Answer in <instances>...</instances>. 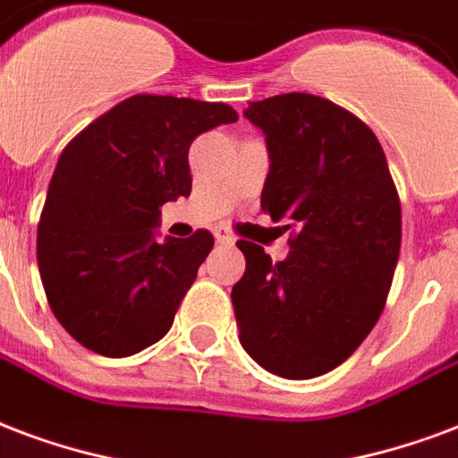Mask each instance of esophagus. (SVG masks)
<instances>
[{
	"instance_id": "esophagus-1",
	"label": "esophagus",
	"mask_w": 458,
	"mask_h": 458,
	"mask_svg": "<svg viewBox=\"0 0 458 458\" xmlns=\"http://www.w3.org/2000/svg\"><path fill=\"white\" fill-rule=\"evenodd\" d=\"M215 239L219 243H233V242H236V239H233V233L229 232V229H222V226H219V229H215Z\"/></svg>"
}]
</instances>
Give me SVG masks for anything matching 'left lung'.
<instances>
[{"mask_svg":"<svg viewBox=\"0 0 458 458\" xmlns=\"http://www.w3.org/2000/svg\"><path fill=\"white\" fill-rule=\"evenodd\" d=\"M263 130L260 208L292 229L290 256L239 242L232 290L243 350L270 374L311 379L355 352L386 304L401 250V202L379 140L352 113L311 94L243 111Z\"/></svg>","mask_w":458,"mask_h":458,"instance_id":"obj_1","label":"left lung"}]
</instances>
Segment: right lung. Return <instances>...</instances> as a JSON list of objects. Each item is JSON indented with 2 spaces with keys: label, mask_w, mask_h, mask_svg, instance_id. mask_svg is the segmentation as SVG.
I'll list each match as a JSON object with an SVG mask.
<instances>
[{
  "label": "right lung",
  "mask_w": 458,
  "mask_h": 458,
  "mask_svg": "<svg viewBox=\"0 0 458 458\" xmlns=\"http://www.w3.org/2000/svg\"><path fill=\"white\" fill-rule=\"evenodd\" d=\"M236 120L226 103L140 94L64 147L38 226V270L77 343L130 357L166 335L215 236L159 242L161 208L191 195L192 140Z\"/></svg>",
  "instance_id": "1"
}]
</instances>
